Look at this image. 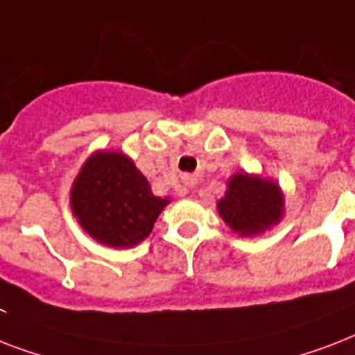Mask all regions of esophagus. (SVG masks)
<instances>
[{
    "label": "esophagus",
    "mask_w": 355,
    "mask_h": 355,
    "mask_svg": "<svg viewBox=\"0 0 355 355\" xmlns=\"http://www.w3.org/2000/svg\"><path fill=\"white\" fill-rule=\"evenodd\" d=\"M186 184H188V186H191V184H193V178H186Z\"/></svg>",
    "instance_id": "esophagus-1"
}]
</instances>
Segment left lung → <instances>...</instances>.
I'll use <instances>...</instances> for the list:
<instances>
[{
	"instance_id": "8db88e82",
	"label": "left lung",
	"mask_w": 355,
	"mask_h": 355,
	"mask_svg": "<svg viewBox=\"0 0 355 355\" xmlns=\"http://www.w3.org/2000/svg\"><path fill=\"white\" fill-rule=\"evenodd\" d=\"M223 221L239 236H256L280 223L284 193L275 180L236 173L228 180L227 193L217 202Z\"/></svg>"
}]
</instances>
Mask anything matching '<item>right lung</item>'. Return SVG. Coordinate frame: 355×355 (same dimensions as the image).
Returning a JSON list of instances; mask_svg holds the SVG:
<instances>
[{"label":"right lung","mask_w":355,"mask_h":355,"mask_svg":"<svg viewBox=\"0 0 355 355\" xmlns=\"http://www.w3.org/2000/svg\"><path fill=\"white\" fill-rule=\"evenodd\" d=\"M69 202L80 227L96 241L128 248L149 236L169 199L153 195L128 156L99 150L80 167Z\"/></svg>","instance_id":"add662e5"}]
</instances>
